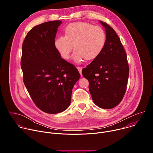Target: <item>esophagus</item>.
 I'll use <instances>...</instances> for the list:
<instances>
[{
    "mask_svg": "<svg viewBox=\"0 0 153 153\" xmlns=\"http://www.w3.org/2000/svg\"><path fill=\"white\" fill-rule=\"evenodd\" d=\"M77 70H78L79 73L80 74L81 76H82V67H77Z\"/></svg>",
    "mask_w": 153,
    "mask_h": 153,
    "instance_id": "esophagus-1",
    "label": "esophagus"
}]
</instances>
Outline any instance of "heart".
<instances>
[{
  "mask_svg": "<svg viewBox=\"0 0 153 153\" xmlns=\"http://www.w3.org/2000/svg\"><path fill=\"white\" fill-rule=\"evenodd\" d=\"M63 36L56 38L54 46L64 59L68 60L73 51L74 60L91 61L101 53L106 42V34L100 27L77 22L68 24L63 30Z\"/></svg>",
  "mask_w": 153,
  "mask_h": 153,
  "instance_id": "obj_1",
  "label": "heart"
}]
</instances>
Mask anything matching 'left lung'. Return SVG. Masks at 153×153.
Masks as SVG:
<instances>
[{"label":"left lung","instance_id":"8db88e82","mask_svg":"<svg viewBox=\"0 0 153 153\" xmlns=\"http://www.w3.org/2000/svg\"><path fill=\"white\" fill-rule=\"evenodd\" d=\"M99 22L105 30V46L100 55L82 73L89 82V90L95 105L111 109L119 105L125 95L129 67L126 52L116 31L107 24Z\"/></svg>","mask_w":153,"mask_h":153}]
</instances>
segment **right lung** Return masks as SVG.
<instances>
[{"instance_id": "1", "label": "right lung", "mask_w": 153, "mask_h": 153, "mask_svg": "<svg viewBox=\"0 0 153 153\" xmlns=\"http://www.w3.org/2000/svg\"><path fill=\"white\" fill-rule=\"evenodd\" d=\"M62 23L50 21L33 27L22 45L24 84L36 105L48 114L59 113L69 107L72 89L80 77L77 69L63 59L54 48Z\"/></svg>"}]
</instances>
